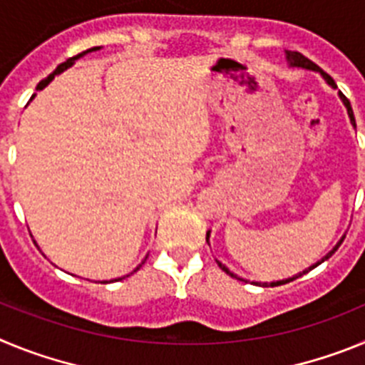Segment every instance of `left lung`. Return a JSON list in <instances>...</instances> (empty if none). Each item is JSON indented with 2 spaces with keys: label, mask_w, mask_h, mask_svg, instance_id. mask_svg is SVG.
I'll return each instance as SVG.
<instances>
[{
  "label": "left lung",
  "mask_w": 365,
  "mask_h": 365,
  "mask_svg": "<svg viewBox=\"0 0 365 365\" xmlns=\"http://www.w3.org/2000/svg\"><path fill=\"white\" fill-rule=\"evenodd\" d=\"M285 58H287V62H289V66H291V67H302V69H309V71H316V73H320V74H322V78H324L325 82L329 83V86L333 87V89H336V83H334V80L331 78V76H329L327 73H324V71H322L320 67L316 66V63H312L311 60H309V58H305V56H303V54L296 53V51H285ZM338 96H340V100H341V102H344V106H346V109H347V115H349V120H351V124H353V128H356V124H354V115H353V108H351L349 100H347L346 96L341 95L340 91H338ZM344 237H346V235H344ZM344 237H341V240L338 241L336 245H334V247H333V250H329V252L325 254V256L322 257L320 261H316L314 265H312V267H309V269H305V270H303V272L296 274V276H292V278L279 279V282H272V283H270V287L283 285V283H289V282H292V279L299 278V276H303V274H307L309 270H312V269H314V267H318V265H320V263H324L325 259H329V257H331V256H333L334 252H336V250H338V247H340V245H341V241H344ZM206 243L210 245V230L206 232ZM215 261H217V265L221 267V270H225V272H227L228 276H232V278H237V276H235L234 272H230V269H228L227 265H222V263H221V261H219V259H215ZM237 279H241V278H237Z\"/></svg>",
  "instance_id": "8db88e82"
}]
</instances>
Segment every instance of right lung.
Here are the masks:
<instances>
[{
    "label": "right lung",
    "mask_w": 365,
    "mask_h": 365,
    "mask_svg": "<svg viewBox=\"0 0 365 365\" xmlns=\"http://www.w3.org/2000/svg\"><path fill=\"white\" fill-rule=\"evenodd\" d=\"M98 49H100V47H91V49H87V51H83V53L76 54V56L69 58V60H67V62L60 63V66H58V67H56V69H54V71H53V73H51V74H49V76H47V78H43V80H41V82H40V83H38V86H36V91H41V89H45V87H47V86H49V83H51V82H53V80H54V76H56V74H62V73H63V71H67V69H69V67H73V63H74V62H76V60H80V58H82V56H86V54H87V53H93V51H98ZM34 96H36V93H34V95H32V96H31V100H32V98H34ZM146 257H148V256H146ZM146 257H144V259H143V263H140V265H138V267H137V269H135V270H133V272H137V270H138V269H140V267H143V265H144V261H146ZM133 272H131V274H133ZM128 276H130V274H128ZM124 278H125V276H124ZM118 279H122V278H118ZM111 282H113V279H111ZM115 282H117V279H115Z\"/></svg>",
    "instance_id": "1"
}]
</instances>
